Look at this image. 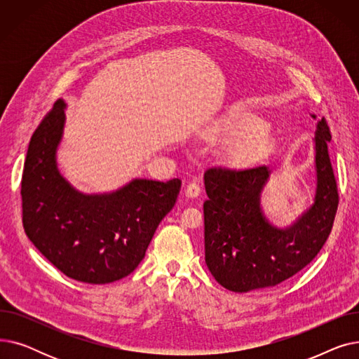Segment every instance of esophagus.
<instances>
[{
  "label": "esophagus",
  "mask_w": 359,
  "mask_h": 359,
  "mask_svg": "<svg viewBox=\"0 0 359 359\" xmlns=\"http://www.w3.org/2000/svg\"><path fill=\"white\" fill-rule=\"evenodd\" d=\"M201 194V186L196 182H191L186 186V196L187 198H196Z\"/></svg>",
  "instance_id": "obj_1"
}]
</instances>
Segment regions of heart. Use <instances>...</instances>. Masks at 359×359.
Instances as JSON below:
<instances>
[{"mask_svg": "<svg viewBox=\"0 0 359 359\" xmlns=\"http://www.w3.org/2000/svg\"><path fill=\"white\" fill-rule=\"evenodd\" d=\"M211 135L231 137L229 153L236 158H253L269 142V130L265 126H255L253 121L241 115H234L218 123L211 130Z\"/></svg>", "mask_w": 359, "mask_h": 359, "instance_id": "b5f03b06", "label": "heart"}]
</instances>
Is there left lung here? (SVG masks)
<instances>
[{"label":"left lung","mask_w":359,"mask_h":359,"mask_svg":"<svg viewBox=\"0 0 359 359\" xmlns=\"http://www.w3.org/2000/svg\"><path fill=\"white\" fill-rule=\"evenodd\" d=\"M330 140V129L322 118L314 137V202L287 229L273 227L260 208V192L271 175L266 165L206 170L205 262L224 288L248 292L275 287L306 268L322 250L339 203L327 151Z\"/></svg>","instance_id":"1"}]
</instances>
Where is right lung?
I'll return each mask as SVG.
<instances>
[{"label":"right lung","mask_w":359,"mask_h":359,"mask_svg":"<svg viewBox=\"0 0 359 359\" xmlns=\"http://www.w3.org/2000/svg\"><path fill=\"white\" fill-rule=\"evenodd\" d=\"M65 103L55 102L32 135L22 179L23 227L50 263L86 284H109L134 272L182 182L134 179L121 189L84 195L61 176L56 148Z\"/></svg>","instance_id":"1"}]
</instances>
